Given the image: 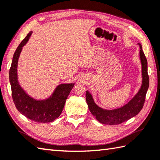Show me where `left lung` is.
I'll use <instances>...</instances> for the list:
<instances>
[{
    "mask_svg": "<svg viewBox=\"0 0 160 160\" xmlns=\"http://www.w3.org/2000/svg\"><path fill=\"white\" fill-rule=\"evenodd\" d=\"M139 46V56L142 64V82L140 89L133 98L123 106L114 109H103L96 104L92 93L86 91V101L91 113L100 123L105 125H118L130 119L139 114L144 104L146 95L149 87V77L148 75V63L146 56L142 50L141 43Z\"/></svg>",
    "mask_w": 160,
    "mask_h": 160,
    "instance_id": "1",
    "label": "left lung"
}]
</instances>
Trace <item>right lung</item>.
Returning <instances> with one entry per match:
<instances>
[{"label":"right lung","mask_w":160,"mask_h":160,"mask_svg":"<svg viewBox=\"0 0 160 160\" xmlns=\"http://www.w3.org/2000/svg\"><path fill=\"white\" fill-rule=\"evenodd\" d=\"M32 33L30 31L22 41L12 59L9 73L12 98L18 111L28 118L37 123H49L60 116L67 97L75 83L59 84L52 94L43 100L33 98L22 88L18 80V61L22 48L28 42Z\"/></svg>","instance_id":"1"}]
</instances>
